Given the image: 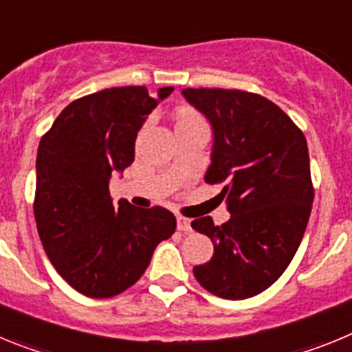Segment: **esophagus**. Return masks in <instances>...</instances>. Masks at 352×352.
<instances>
[{
    "instance_id": "1",
    "label": "esophagus",
    "mask_w": 352,
    "mask_h": 352,
    "mask_svg": "<svg viewBox=\"0 0 352 352\" xmlns=\"http://www.w3.org/2000/svg\"><path fill=\"white\" fill-rule=\"evenodd\" d=\"M176 222H178V231H182V232H190L192 231L190 219H186V217H182V214H179L178 219H176Z\"/></svg>"
}]
</instances>
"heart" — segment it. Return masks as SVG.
Instances as JSON below:
<instances>
[{"label": "heart", "instance_id": "1", "mask_svg": "<svg viewBox=\"0 0 352 352\" xmlns=\"http://www.w3.org/2000/svg\"><path fill=\"white\" fill-rule=\"evenodd\" d=\"M195 123H204V120L197 113L190 109H179L176 113V126L179 125H195Z\"/></svg>", "mask_w": 352, "mask_h": 352}]
</instances>
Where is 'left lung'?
<instances>
[{
  "instance_id": "8db88e82",
  "label": "left lung",
  "mask_w": 352,
  "mask_h": 352,
  "mask_svg": "<svg viewBox=\"0 0 352 352\" xmlns=\"http://www.w3.org/2000/svg\"><path fill=\"white\" fill-rule=\"evenodd\" d=\"M183 96L210 120L213 153L206 183H223L231 219L192 227L213 241V257L194 268L197 282L223 300L266 291L289 266L314 201L307 139L294 121L257 93L186 88Z\"/></svg>"
}]
</instances>
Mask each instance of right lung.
<instances>
[{
    "label": "right lung",
    "mask_w": 352,
    "mask_h": 352,
    "mask_svg": "<svg viewBox=\"0 0 352 352\" xmlns=\"http://www.w3.org/2000/svg\"><path fill=\"white\" fill-rule=\"evenodd\" d=\"M174 88H107L77 98L43 133L36 153L33 211L40 241L56 272L89 298L126 291L155 248L176 231L162 206H113L109 179L133 162L139 129Z\"/></svg>",
    "instance_id": "add662e5"
}]
</instances>
